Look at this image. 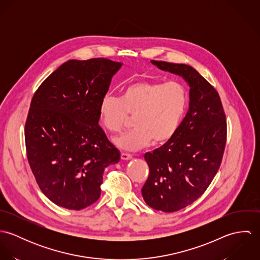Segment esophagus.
<instances>
[{
  "mask_svg": "<svg viewBox=\"0 0 260 260\" xmlns=\"http://www.w3.org/2000/svg\"><path fill=\"white\" fill-rule=\"evenodd\" d=\"M132 158V155L128 153H121V159L122 160H130Z\"/></svg>",
  "mask_w": 260,
  "mask_h": 260,
  "instance_id": "34e87169",
  "label": "esophagus"
}]
</instances>
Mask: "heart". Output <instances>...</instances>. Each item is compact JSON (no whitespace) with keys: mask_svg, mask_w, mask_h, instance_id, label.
Returning <instances> with one entry per match:
<instances>
[{"mask_svg":"<svg viewBox=\"0 0 260 260\" xmlns=\"http://www.w3.org/2000/svg\"><path fill=\"white\" fill-rule=\"evenodd\" d=\"M189 103L184 84L178 81L133 83L122 90L121 98L106 95L99 105L101 122L106 130L119 132L127 113L136 115L133 130L116 137L114 144L123 150L137 151L150 145H163L178 132Z\"/></svg>","mask_w":260,"mask_h":260,"instance_id":"b5f03b06","label":"heart"}]
</instances>
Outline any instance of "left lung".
Listing matches in <instances>:
<instances>
[{
	"label": "left lung",
	"instance_id": "left-lung-1",
	"mask_svg": "<svg viewBox=\"0 0 260 260\" xmlns=\"http://www.w3.org/2000/svg\"><path fill=\"white\" fill-rule=\"evenodd\" d=\"M151 63L178 75L189 86V109L176 135L144 155L149 166L142 196L150 207L178 211L197 200L216 175L226 142V118L217 91L194 68Z\"/></svg>",
	"mask_w": 260,
	"mask_h": 260
}]
</instances>
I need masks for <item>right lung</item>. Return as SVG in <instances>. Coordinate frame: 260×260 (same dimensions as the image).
Listing matches in <instances>:
<instances>
[{"instance_id":"1","label":"right lung","mask_w":260,"mask_h":260,"mask_svg":"<svg viewBox=\"0 0 260 260\" xmlns=\"http://www.w3.org/2000/svg\"><path fill=\"white\" fill-rule=\"evenodd\" d=\"M123 63L69 60L38 88L25 126L28 161L42 192L81 210L98 200L103 172L120 152L99 126V105Z\"/></svg>"}]
</instances>
